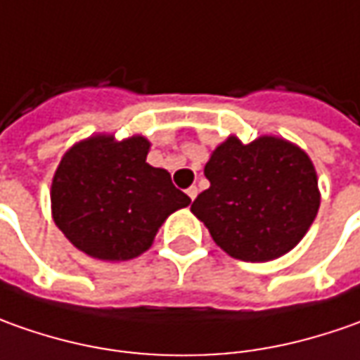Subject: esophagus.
<instances>
[{
  "instance_id": "esophagus-1",
  "label": "esophagus",
  "mask_w": 360,
  "mask_h": 360,
  "mask_svg": "<svg viewBox=\"0 0 360 360\" xmlns=\"http://www.w3.org/2000/svg\"><path fill=\"white\" fill-rule=\"evenodd\" d=\"M197 193H199V189H197L195 185H193V187H189V189H187V195H189L191 199H195V197H197Z\"/></svg>"
}]
</instances>
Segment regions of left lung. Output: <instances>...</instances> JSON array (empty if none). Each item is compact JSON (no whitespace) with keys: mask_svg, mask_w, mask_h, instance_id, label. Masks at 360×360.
Returning a JSON list of instances; mask_svg holds the SVG:
<instances>
[{"mask_svg":"<svg viewBox=\"0 0 360 360\" xmlns=\"http://www.w3.org/2000/svg\"><path fill=\"white\" fill-rule=\"evenodd\" d=\"M211 187L193 201L213 241L233 259L263 263L289 253L316 217L321 193L313 161L301 147L263 135H231L205 165Z\"/></svg>","mask_w":360,"mask_h":360,"instance_id":"obj_1","label":"left lung"}]
</instances>
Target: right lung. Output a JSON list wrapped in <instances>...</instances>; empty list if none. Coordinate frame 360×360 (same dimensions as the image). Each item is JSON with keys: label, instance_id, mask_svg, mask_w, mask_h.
I'll return each mask as SVG.
<instances>
[{"label": "right lung", "instance_id": "add662e5", "mask_svg": "<svg viewBox=\"0 0 360 360\" xmlns=\"http://www.w3.org/2000/svg\"><path fill=\"white\" fill-rule=\"evenodd\" d=\"M147 153L141 135L123 141L94 135L63 155L51 183V213L79 251L101 261L135 259L171 213L191 203L165 169L145 161Z\"/></svg>", "mask_w": 360, "mask_h": 360}]
</instances>
